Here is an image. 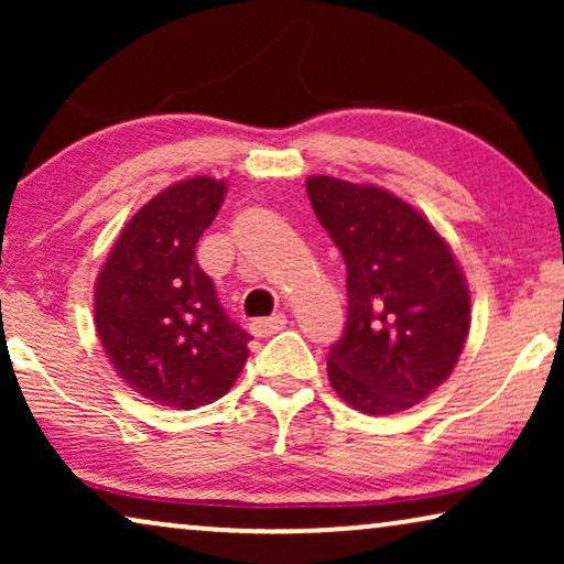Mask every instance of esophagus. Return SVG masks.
<instances>
[{
    "instance_id": "34e87169",
    "label": "esophagus",
    "mask_w": 564,
    "mask_h": 564,
    "mask_svg": "<svg viewBox=\"0 0 564 564\" xmlns=\"http://www.w3.org/2000/svg\"><path fill=\"white\" fill-rule=\"evenodd\" d=\"M284 326H288V315L274 313V315H269V318L253 321L251 323V334L259 336V338H267V336L276 334V330H282Z\"/></svg>"
}]
</instances>
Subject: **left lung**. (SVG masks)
<instances>
[{
    "label": "left lung",
    "instance_id": "obj_1",
    "mask_svg": "<svg viewBox=\"0 0 564 564\" xmlns=\"http://www.w3.org/2000/svg\"><path fill=\"white\" fill-rule=\"evenodd\" d=\"M346 264V326L328 351L336 395L367 415L429 398L469 330V290L449 243L403 199L336 176L305 182Z\"/></svg>",
    "mask_w": 564,
    "mask_h": 564
}]
</instances>
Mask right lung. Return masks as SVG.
Wrapping results in <instances>:
<instances>
[{
	"mask_svg": "<svg viewBox=\"0 0 564 564\" xmlns=\"http://www.w3.org/2000/svg\"><path fill=\"white\" fill-rule=\"evenodd\" d=\"M223 197L213 176L172 184L128 220L97 276L95 326L115 372L174 411L226 395L249 359L251 336L195 259Z\"/></svg>",
	"mask_w": 564,
	"mask_h": 564,
	"instance_id": "add662e5",
	"label": "right lung"
}]
</instances>
